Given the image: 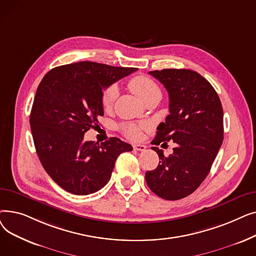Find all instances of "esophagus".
<instances>
[{"mask_svg": "<svg viewBox=\"0 0 256 256\" xmlns=\"http://www.w3.org/2000/svg\"><path fill=\"white\" fill-rule=\"evenodd\" d=\"M134 150H136L138 152H144L146 150V146L143 144H135L134 145Z\"/></svg>", "mask_w": 256, "mask_h": 256, "instance_id": "obj_1", "label": "esophagus"}]
</instances>
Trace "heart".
Here are the masks:
<instances>
[{
	"mask_svg": "<svg viewBox=\"0 0 256 256\" xmlns=\"http://www.w3.org/2000/svg\"><path fill=\"white\" fill-rule=\"evenodd\" d=\"M128 87L136 96L146 102L154 98L160 96V89L154 80L145 76H137L130 80ZM118 96V88L116 85H110L102 90V106L104 110H110ZM143 126L135 124H124L121 126V130L124 136L132 140H138L141 137Z\"/></svg>",
	"mask_w": 256,
	"mask_h": 256,
	"instance_id": "heart-1",
	"label": "heart"
}]
</instances>
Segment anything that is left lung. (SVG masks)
Instances as JSON below:
<instances>
[{
  "mask_svg": "<svg viewBox=\"0 0 256 256\" xmlns=\"http://www.w3.org/2000/svg\"><path fill=\"white\" fill-rule=\"evenodd\" d=\"M169 94V112L158 126L152 144L176 143L165 156L158 147L160 163L145 173L150 189L166 200L192 194L212 168L223 142V109L216 90L208 80L190 70L150 72Z\"/></svg>",
  "mask_w": 256,
  "mask_h": 256,
  "instance_id": "8db88e82",
  "label": "left lung"
}]
</instances>
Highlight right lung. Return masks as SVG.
Masks as SVG:
<instances>
[{"label": "right lung", "instance_id": "right-lung-1", "mask_svg": "<svg viewBox=\"0 0 256 256\" xmlns=\"http://www.w3.org/2000/svg\"><path fill=\"white\" fill-rule=\"evenodd\" d=\"M136 70L83 61L55 67L40 82L30 115L33 141L44 170L65 191L98 192L118 156L132 150L115 137L98 144L84 135L104 115L102 89Z\"/></svg>", "mask_w": 256, "mask_h": 256}]
</instances>
